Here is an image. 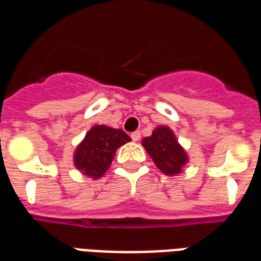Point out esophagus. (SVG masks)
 <instances>
[{"label":"esophagus","mask_w":261,"mask_h":261,"mask_svg":"<svg viewBox=\"0 0 261 261\" xmlns=\"http://www.w3.org/2000/svg\"><path fill=\"white\" fill-rule=\"evenodd\" d=\"M131 140H133V141H138V140H140V133H138V131H134V133H131Z\"/></svg>","instance_id":"obj_1"}]
</instances>
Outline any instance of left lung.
<instances>
[{
    "mask_svg": "<svg viewBox=\"0 0 261 261\" xmlns=\"http://www.w3.org/2000/svg\"><path fill=\"white\" fill-rule=\"evenodd\" d=\"M142 145L165 175H177L186 165V153L168 127H158L152 136L144 138Z\"/></svg>",
    "mask_w": 261,
    "mask_h": 261,
    "instance_id": "left-lung-1",
    "label": "left lung"
}]
</instances>
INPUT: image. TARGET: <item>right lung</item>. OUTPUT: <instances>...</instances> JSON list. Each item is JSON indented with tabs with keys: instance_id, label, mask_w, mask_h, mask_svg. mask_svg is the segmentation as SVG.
I'll list each match as a JSON object with an SVG mask.
<instances>
[{
	"instance_id": "1",
	"label": "right lung",
	"mask_w": 261,
	"mask_h": 261,
	"mask_svg": "<svg viewBox=\"0 0 261 261\" xmlns=\"http://www.w3.org/2000/svg\"><path fill=\"white\" fill-rule=\"evenodd\" d=\"M130 141L123 130L106 125H95L75 151V166L84 175L97 179L109 169L116 149Z\"/></svg>"
}]
</instances>
